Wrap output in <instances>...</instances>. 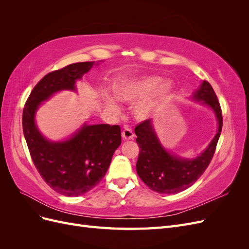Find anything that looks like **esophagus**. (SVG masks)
<instances>
[{
  "label": "esophagus",
  "instance_id": "34e87169",
  "mask_svg": "<svg viewBox=\"0 0 249 249\" xmlns=\"http://www.w3.org/2000/svg\"><path fill=\"white\" fill-rule=\"evenodd\" d=\"M122 136H123V138L124 140H131V139L134 138L135 134H134V132L130 129L129 126H124V129L122 132Z\"/></svg>",
  "mask_w": 249,
  "mask_h": 249
}]
</instances>
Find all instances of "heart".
Here are the masks:
<instances>
[{
  "mask_svg": "<svg viewBox=\"0 0 249 249\" xmlns=\"http://www.w3.org/2000/svg\"><path fill=\"white\" fill-rule=\"evenodd\" d=\"M173 90L175 85L170 80L163 81L159 76H144L124 83L117 88L116 94L118 99L124 103H134L149 96L147 101L139 104L134 112L138 119H145L155 114L170 100ZM110 105L116 109L114 104L110 102Z\"/></svg>",
  "mask_w": 249,
  "mask_h": 249,
  "instance_id": "b5f03b06",
  "label": "heart"
}]
</instances>
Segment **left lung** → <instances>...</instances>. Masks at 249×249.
Instances as JSON below:
<instances>
[{"instance_id": "8db88e82", "label": "left lung", "mask_w": 249, "mask_h": 249, "mask_svg": "<svg viewBox=\"0 0 249 249\" xmlns=\"http://www.w3.org/2000/svg\"><path fill=\"white\" fill-rule=\"evenodd\" d=\"M193 99L202 101L212 108L218 120V131L214 139L196 159H183L166 152L157 137L150 119L144 120L135 127L136 142L140 148L136 164L137 173L143 183L155 192L175 194L188 189L205 172L214 156L222 130L220 104L214 89L207 81L202 82Z\"/></svg>"}]
</instances>
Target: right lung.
I'll return each mask as SVG.
<instances>
[{"label": "right lung", "instance_id": "right-lung-1", "mask_svg": "<svg viewBox=\"0 0 249 249\" xmlns=\"http://www.w3.org/2000/svg\"><path fill=\"white\" fill-rule=\"evenodd\" d=\"M93 64L72 63L46 74L30 93L22 112V130L36 169L53 190L65 196H79L103 179L122 143L120 126L84 124L69 140L52 142L37 129L35 112L55 92L76 89V81Z\"/></svg>", "mask_w": 249, "mask_h": 249}]
</instances>
